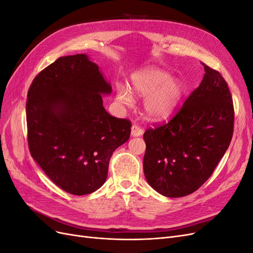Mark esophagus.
Wrapping results in <instances>:
<instances>
[{
	"label": "esophagus",
	"mask_w": 253,
	"mask_h": 253,
	"mask_svg": "<svg viewBox=\"0 0 253 253\" xmlns=\"http://www.w3.org/2000/svg\"><path fill=\"white\" fill-rule=\"evenodd\" d=\"M143 134V129L137 125H133L131 127V135L133 137H138L141 136Z\"/></svg>",
	"instance_id": "34e87169"
}]
</instances>
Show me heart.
Instances as JSON below:
<instances>
[{"instance_id": "b5f03b06", "label": "heart", "mask_w": 253, "mask_h": 253, "mask_svg": "<svg viewBox=\"0 0 253 253\" xmlns=\"http://www.w3.org/2000/svg\"><path fill=\"white\" fill-rule=\"evenodd\" d=\"M185 94L182 81L156 67H147L132 75L128 90L117 88L116 99L122 105L133 102L132 95L144 99L143 112L149 119L160 121L169 118Z\"/></svg>"}]
</instances>
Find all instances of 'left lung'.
<instances>
[{
  "instance_id": "obj_1",
  "label": "left lung",
  "mask_w": 253,
  "mask_h": 253,
  "mask_svg": "<svg viewBox=\"0 0 253 253\" xmlns=\"http://www.w3.org/2000/svg\"><path fill=\"white\" fill-rule=\"evenodd\" d=\"M200 84L168 124L143 134V172L167 197L193 193L212 175L233 134L230 90L220 74L205 65Z\"/></svg>"
}]
</instances>
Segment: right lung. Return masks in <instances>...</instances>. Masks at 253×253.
Masks as SVG:
<instances>
[{"label":"right lung","mask_w":253,"mask_h":253,"mask_svg":"<svg viewBox=\"0 0 253 253\" xmlns=\"http://www.w3.org/2000/svg\"><path fill=\"white\" fill-rule=\"evenodd\" d=\"M112 93L85 53L60 57L37 76L26 102L30 154L65 192H95L108 177L113 152L126 142L131 122L103 108Z\"/></svg>","instance_id":"right-lung-1"}]
</instances>
